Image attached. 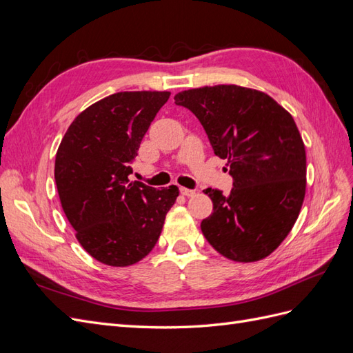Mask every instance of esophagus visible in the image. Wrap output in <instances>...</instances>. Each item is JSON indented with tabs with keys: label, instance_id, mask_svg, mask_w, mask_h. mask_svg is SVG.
Instances as JSON below:
<instances>
[{
	"label": "esophagus",
	"instance_id": "obj_1",
	"mask_svg": "<svg viewBox=\"0 0 353 353\" xmlns=\"http://www.w3.org/2000/svg\"><path fill=\"white\" fill-rule=\"evenodd\" d=\"M179 191H181V194H184L187 197H191V196L196 194V190H190V188H185V187H181Z\"/></svg>",
	"mask_w": 353,
	"mask_h": 353
}]
</instances>
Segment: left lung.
<instances>
[{"mask_svg":"<svg viewBox=\"0 0 353 353\" xmlns=\"http://www.w3.org/2000/svg\"><path fill=\"white\" fill-rule=\"evenodd\" d=\"M174 99L196 114L234 181L227 196L205 190L213 212L201 221L203 236L231 261L266 258L292 231L305 199V144L292 114L268 94L239 85L187 90Z\"/></svg>","mask_w":353,"mask_h":353,"instance_id":"8db88e82","label":"left lung"}]
</instances>
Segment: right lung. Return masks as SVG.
Instances as JSON below:
<instances>
[{"instance_id":"obj_1","label":"right lung","mask_w":353,"mask_h":353,"mask_svg":"<svg viewBox=\"0 0 353 353\" xmlns=\"http://www.w3.org/2000/svg\"><path fill=\"white\" fill-rule=\"evenodd\" d=\"M168 91H123L79 113L56 154L63 212L94 259L130 266L153 250L176 185L156 190L130 181L131 163Z\"/></svg>"}]
</instances>
